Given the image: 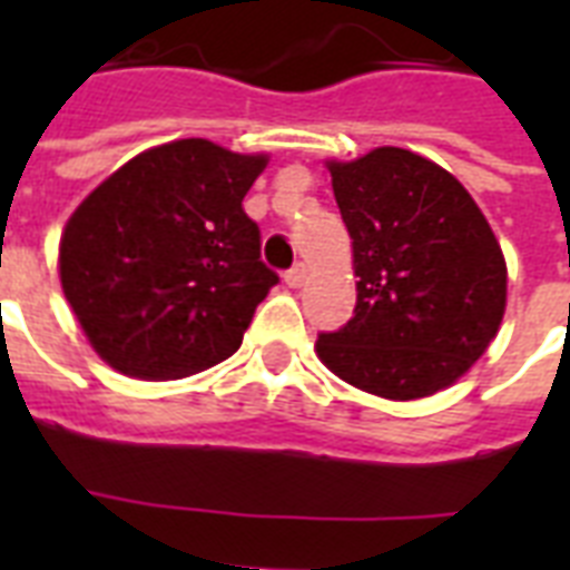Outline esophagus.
<instances>
[{"label": "esophagus", "instance_id": "34e87169", "mask_svg": "<svg viewBox=\"0 0 570 570\" xmlns=\"http://www.w3.org/2000/svg\"><path fill=\"white\" fill-rule=\"evenodd\" d=\"M284 281H286V286H293V289H298V286H302L304 281H307V266H304V263H295V266L289 268V272H286V275H284Z\"/></svg>", "mask_w": 570, "mask_h": 570}]
</instances>
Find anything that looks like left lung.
Listing matches in <instances>:
<instances>
[{
  "label": "left lung",
  "instance_id": "obj_1",
  "mask_svg": "<svg viewBox=\"0 0 570 570\" xmlns=\"http://www.w3.org/2000/svg\"><path fill=\"white\" fill-rule=\"evenodd\" d=\"M352 236L355 316L320 334L331 373L384 399L450 387L485 355L505 313V259L450 171L402 147L328 163Z\"/></svg>",
  "mask_w": 570,
  "mask_h": 570
}]
</instances>
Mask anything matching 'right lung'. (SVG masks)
<instances>
[{
  "instance_id": "add662e5",
  "label": "right lung",
  "mask_w": 570,
  "mask_h": 570,
  "mask_svg": "<svg viewBox=\"0 0 570 570\" xmlns=\"http://www.w3.org/2000/svg\"><path fill=\"white\" fill-rule=\"evenodd\" d=\"M268 156L180 138L129 159L70 215L58 272L94 352L132 379H183L242 346L277 284L242 200Z\"/></svg>"
}]
</instances>
